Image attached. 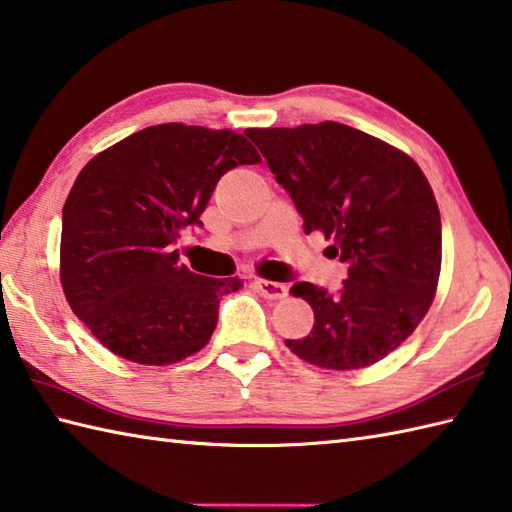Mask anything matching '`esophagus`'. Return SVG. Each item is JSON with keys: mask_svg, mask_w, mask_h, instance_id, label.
Here are the masks:
<instances>
[{"mask_svg": "<svg viewBox=\"0 0 512 512\" xmlns=\"http://www.w3.org/2000/svg\"><path fill=\"white\" fill-rule=\"evenodd\" d=\"M254 287L258 289L260 296H265V298H269V300H280V298L287 296V285L274 283V280L256 278V280H254Z\"/></svg>", "mask_w": 512, "mask_h": 512, "instance_id": "obj_1", "label": "esophagus"}]
</instances>
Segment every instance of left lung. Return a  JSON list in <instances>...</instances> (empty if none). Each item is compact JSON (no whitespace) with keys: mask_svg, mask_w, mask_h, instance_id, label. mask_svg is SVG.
Wrapping results in <instances>:
<instances>
[{"mask_svg":"<svg viewBox=\"0 0 512 512\" xmlns=\"http://www.w3.org/2000/svg\"><path fill=\"white\" fill-rule=\"evenodd\" d=\"M305 232H322L329 258L349 265L336 294L296 283L314 329L287 347L320 369L353 371L387 358L429 311L442 269V221L409 154L344 123L249 128Z\"/></svg>","mask_w":512,"mask_h":512,"instance_id":"left-lung-1","label":"left lung"}]
</instances>
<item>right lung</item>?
Segmentation results:
<instances>
[{"instance_id":"obj_1","label":"right lung","mask_w":512,"mask_h":512,"mask_svg":"<svg viewBox=\"0 0 512 512\" xmlns=\"http://www.w3.org/2000/svg\"><path fill=\"white\" fill-rule=\"evenodd\" d=\"M260 163L243 134L161 123L90 159L64 205L59 278L70 309L103 347L165 367L210 342L218 300L241 278L198 276L176 238L201 225L218 179Z\"/></svg>"}]
</instances>
